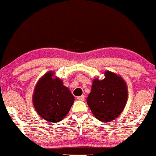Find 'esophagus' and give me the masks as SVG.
<instances>
[{
  "mask_svg": "<svg viewBox=\"0 0 156 156\" xmlns=\"http://www.w3.org/2000/svg\"><path fill=\"white\" fill-rule=\"evenodd\" d=\"M77 100H79V101H83L84 100V95H81V96H79V97H77Z\"/></svg>",
  "mask_w": 156,
  "mask_h": 156,
  "instance_id": "esophagus-1",
  "label": "esophagus"
}]
</instances>
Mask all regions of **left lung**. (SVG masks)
Segmentation results:
<instances>
[{"label": "left lung", "instance_id": "left-lung-1", "mask_svg": "<svg viewBox=\"0 0 156 156\" xmlns=\"http://www.w3.org/2000/svg\"><path fill=\"white\" fill-rule=\"evenodd\" d=\"M104 80H95L87 98L90 110L96 118L108 122L117 118L127 101V89L123 79L111 72L105 73Z\"/></svg>", "mask_w": 156, "mask_h": 156}]
</instances>
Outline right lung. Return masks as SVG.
I'll return each instance as SVG.
<instances>
[{"label":"right lung","mask_w":156,"mask_h":156,"mask_svg":"<svg viewBox=\"0 0 156 156\" xmlns=\"http://www.w3.org/2000/svg\"><path fill=\"white\" fill-rule=\"evenodd\" d=\"M53 73L44 75L34 89L33 104L38 114L48 122H58L66 116L74 97L60 79H53Z\"/></svg>","instance_id":"add662e5"}]
</instances>
